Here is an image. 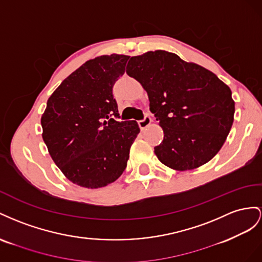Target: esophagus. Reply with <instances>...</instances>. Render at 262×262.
<instances>
[{"mask_svg":"<svg viewBox=\"0 0 262 262\" xmlns=\"http://www.w3.org/2000/svg\"><path fill=\"white\" fill-rule=\"evenodd\" d=\"M150 123H151V117L149 115H145L143 119L138 121V125H139L141 130H144L145 128H147V127L150 125Z\"/></svg>","mask_w":262,"mask_h":262,"instance_id":"esophagus-1","label":"esophagus"}]
</instances>
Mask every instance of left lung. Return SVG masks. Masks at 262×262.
Returning a JSON list of instances; mask_svg holds the SVG:
<instances>
[{"label": "left lung", "mask_w": 262, "mask_h": 262, "mask_svg": "<svg viewBox=\"0 0 262 262\" xmlns=\"http://www.w3.org/2000/svg\"><path fill=\"white\" fill-rule=\"evenodd\" d=\"M126 72L147 91L162 127L155 154L163 164L192 170L220 151L234 122L235 102L216 74L164 50L132 57Z\"/></svg>", "instance_id": "1"}]
</instances>
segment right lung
Here are the masks:
<instances>
[{
    "instance_id": "1",
    "label": "right lung",
    "mask_w": 262,
    "mask_h": 262,
    "mask_svg": "<svg viewBox=\"0 0 262 262\" xmlns=\"http://www.w3.org/2000/svg\"><path fill=\"white\" fill-rule=\"evenodd\" d=\"M128 56L96 57L62 81L41 116L42 139L68 180L98 189L122 176L139 134L135 121L118 122L113 85Z\"/></svg>"
}]
</instances>
